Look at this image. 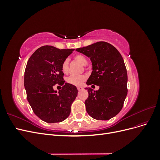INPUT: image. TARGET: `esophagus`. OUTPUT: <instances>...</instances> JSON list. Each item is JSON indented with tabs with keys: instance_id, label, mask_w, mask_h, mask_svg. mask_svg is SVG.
Listing matches in <instances>:
<instances>
[{
	"instance_id": "1",
	"label": "esophagus",
	"mask_w": 160,
	"mask_h": 160,
	"mask_svg": "<svg viewBox=\"0 0 160 160\" xmlns=\"http://www.w3.org/2000/svg\"><path fill=\"white\" fill-rule=\"evenodd\" d=\"M83 89V88H82V87H77V89H78V91H81Z\"/></svg>"
}]
</instances>
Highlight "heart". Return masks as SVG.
<instances>
[{
    "label": "heart",
    "mask_w": 160,
    "mask_h": 160,
    "mask_svg": "<svg viewBox=\"0 0 160 160\" xmlns=\"http://www.w3.org/2000/svg\"><path fill=\"white\" fill-rule=\"evenodd\" d=\"M74 59L80 62L81 65H86L88 64V59L87 58L81 54H77L74 56ZM69 60L65 59L64 61L62 62L61 65V69L62 71L64 72L65 74L67 73L69 71ZM86 79V76L83 75H72L69 76L68 78L67 79V82L69 84L73 85L75 86H79L82 85V83L85 81Z\"/></svg>",
    "instance_id": "b5f03b06"
}]
</instances>
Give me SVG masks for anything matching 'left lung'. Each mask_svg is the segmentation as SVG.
Returning a JSON list of instances; mask_svg holds the SVG:
<instances>
[{
	"label": "left lung",
	"mask_w": 160,
	"mask_h": 160,
	"mask_svg": "<svg viewBox=\"0 0 160 160\" xmlns=\"http://www.w3.org/2000/svg\"><path fill=\"white\" fill-rule=\"evenodd\" d=\"M90 58L93 71L87 85L99 86L88 90L85 101L87 112L98 120H109L122 110L128 94V74L123 57L112 45L97 42L76 49ZM93 86V85H92Z\"/></svg>",
	"instance_id": "left-lung-1"
}]
</instances>
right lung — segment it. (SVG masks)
I'll use <instances>...</instances> for the list:
<instances>
[{
    "label": "right lung",
    "mask_w": 160,
    "mask_h": 160,
    "mask_svg": "<svg viewBox=\"0 0 160 160\" xmlns=\"http://www.w3.org/2000/svg\"><path fill=\"white\" fill-rule=\"evenodd\" d=\"M73 51L42 46L27 62L24 77L27 98L33 112L47 123L61 122L68 118L78 93L75 85L65 83L61 69L62 62ZM56 84L63 86L59 92L53 89Z\"/></svg>",
    "instance_id": "add662e5"
}]
</instances>
